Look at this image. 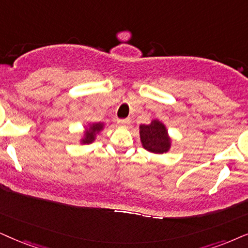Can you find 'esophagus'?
Segmentation results:
<instances>
[{
  "label": "esophagus",
  "mask_w": 248,
  "mask_h": 248,
  "mask_svg": "<svg viewBox=\"0 0 248 248\" xmlns=\"http://www.w3.org/2000/svg\"><path fill=\"white\" fill-rule=\"evenodd\" d=\"M130 122H131V119L128 118V119H122V120H119L118 124H119V126L126 127V126H128V124H130Z\"/></svg>",
  "instance_id": "1"
}]
</instances>
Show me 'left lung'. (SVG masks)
Segmentation results:
<instances>
[{"mask_svg":"<svg viewBox=\"0 0 248 248\" xmlns=\"http://www.w3.org/2000/svg\"><path fill=\"white\" fill-rule=\"evenodd\" d=\"M140 139L144 149L155 155L167 153L173 143L167 127L159 119H152L149 124H140Z\"/></svg>","mask_w":248,"mask_h":248,"instance_id":"8db88e82","label":"left lung"}]
</instances>
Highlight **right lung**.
<instances>
[{
	"label": "right lung",
	"instance_id": "right-lung-1",
	"mask_svg": "<svg viewBox=\"0 0 248 248\" xmlns=\"http://www.w3.org/2000/svg\"><path fill=\"white\" fill-rule=\"evenodd\" d=\"M105 124L104 122H92L88 124L84 127L83 133L81 134V137L79 140L80 144H92L96 140L98 135L104 130Z\"/></svg>",
	"mask_w": 248,
	"mask_h": 248
}]
</instances>
